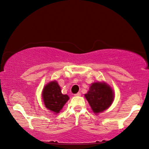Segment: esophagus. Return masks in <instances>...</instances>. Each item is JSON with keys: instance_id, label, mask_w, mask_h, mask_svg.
I'll return each mask as SVG.
<instances>
[{"instance_id": "esophagus-1", "label": "esophagus", "mask_w": 149, "mask_h": 149, "mask_svg": "<svg viewBox=\"0 0 149 149\" xmlns=\"http://www.w3.org/2000/svg\"><path fill=\"white\" fill-rule=\"evenodd\" d=\"M80 95H81V93H80V92H78V93H77V94H74V96H80Z\"/></svg>"}]
</instances>
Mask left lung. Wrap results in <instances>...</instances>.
<instances>
[{
	"mask_svg": "<svg viewBox=\"0 0 149 149\" xmlns=\"http://www.w3.org/2000/svg\"><path fill=\"white\" fill-rule=\"evenodd\" d=\"M113 92L111 88L104 82L92 84L85 97L95 113L108 109L113 102Z\"/></svg>",
	"mask_w": 149,
	"mask_h": 149,
	"instance_id": "left-lung-1",
	"label": "left lung"
}]
</instances>
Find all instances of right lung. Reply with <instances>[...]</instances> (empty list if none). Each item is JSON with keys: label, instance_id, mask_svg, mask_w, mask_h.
Wrapping results in <instances>:
<instances>
[{"label": "right lung", "instance_id": "obj_1", "mask_svg": "<svg viewBox=\"0 0 149 149\" xmlns=\"http://www.w3.org/2000/svg\"><path fill=\"white\" fill-rule=\"evenodd\" d=\"M42 97L46 108L55 113H58L69 99L66 94H63L61 88L56 81L46 85L43 91Z\"/></svg>", "mask_w": 149, "mask_h": 149}]
</instances>
